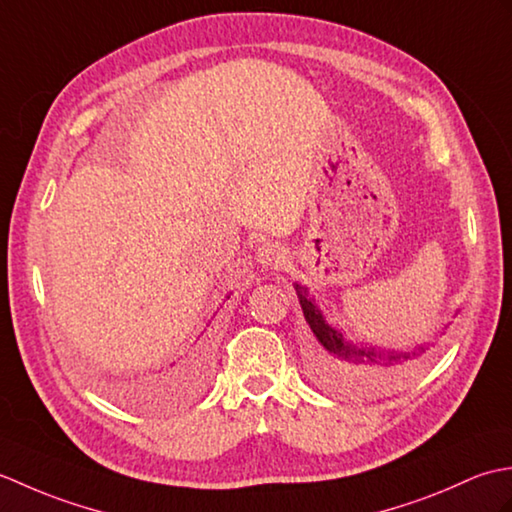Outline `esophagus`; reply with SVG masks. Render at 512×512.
I'll use <instances>...</instances> for the list:
<instances>
[{
  "instance_id": "obj_1",
  "label": "esophagus",
  "mask_w": 512,
  "mask_h": 512,
  "mask_svg": "<svg viewBox=\"0 0 512 512\" xmlns=\"http://www.w3.org/2000/svg\"><path fill=\"white\" fill-rule=\"evenodd\" d=\"M286 259V250L277 242H264L257 248V264H262L264 268H279Z\"/></svg>"
}]
</instances>
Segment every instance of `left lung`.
Wrapping results in <instances>:
<instances>
[{
	"instance_id": "obj_1",
	"label": "left lung",
	"mask_w": 512,
	"mask_h": 512,
	"mask_svg": "<svg viewBox=\"0 0 512 512\" xmlns=\"http://www.w3.org/2000/svg\"><path fill=\"white\" fill-rule=\"evenodd\" d=\"M295 290L303 308V317H306L310 330L330 354L328 365L332 369L334 380L345 389L369 387L374 383H380V380L385 378L405 374L413 367L411 363L418 361V358L424 354V347L418 352H409V354H402V352L380 354L372 350V347L347 343L341 332L332 330L330 325L325 323L321 310L306 297L308 290L299 284H295Z\"/></svg>"
}]
</instances>
